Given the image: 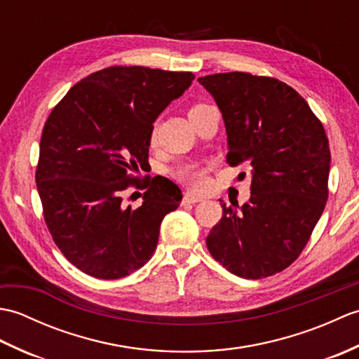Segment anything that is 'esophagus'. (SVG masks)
<instances>
[{
  "mask_svg": "<svg viewBox=\"0 0 359 359\" xmlns=\"http://www.w3.org/2000/svg\"><path fill=\"white\" fill-rule=\"evenodd\" d=\"M203 201V197L197 196V194H193V193H185L184 194V201H182V203L184 205H189V203H199Z\"/></svg>",
  "mask_w": 359,
  "mask_h": 359,
  "instance_id": "esophagus-1",
  "label": "esophagus"
}]
</instances>
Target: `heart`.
Wrapping results in <instances>:
<instances>
[{
    "label": "heart",
    "mask_w": 359,
    "mask_h": 359,
    "mask_svg": "<svg viewBox=\"0 0 359 359\" xmlns=\"http://www.w3.org/2000/svg\"><path fill=\"white\" fill-rule=\"evenodd\" d=\"M203 106H207V104H196L191 109H189V112L201 109V108H203ZM180 177L184 179L189 187H194V188H201L207 184V174H205V170L201 166H196V165L187 166L185 170H182Z\"/></svg>",
    "instance_id": "1"
}]
</instances>
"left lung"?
Wrapping results in <instances>:
<instances>
[{
    "label": "left lung",
    "instance_id": "1",
    "mask_svg": "<svg viewBox=\"0 0 359 359\" xmlns=\"http://www.w3.org/2000/svg\"><path fill=\"white\" fill-rule=\"evenodd\" d=\"M197 81L222 112L226 162L251 168L250 201L241 208L222 203L207 247L236 276H271L301 255L323 215L329 139L309 103L284 81L247 72Z\"/></svg>",
    "mask_w": 359,
    "mask_h": 359
}]
</instances>
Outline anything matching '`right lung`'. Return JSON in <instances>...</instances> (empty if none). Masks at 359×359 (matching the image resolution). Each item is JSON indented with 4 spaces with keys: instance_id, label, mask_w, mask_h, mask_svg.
<instances>
[{
    "instance_id": "right-lung-1",
    "label": "right lung",
    "mask_w": 359,
    "mask_h": 359,
    "mask_svg": "<svg viewBox=\"0 0 359 359\" xmlns=\"http://www.w3.org/2000/svg\"><path fill=\"white\" fill-rule=\"evenodd\" d=\"M191 72L112 66L69 89L41 134L36 188L44 220L67 261L98 279H120L156 251L160 224L180 188L151 179L143 203L123 205L131 172L148 166L156 118L191 86ZM140 187V184H135Z\"/></svg>"
}]
</instances>
